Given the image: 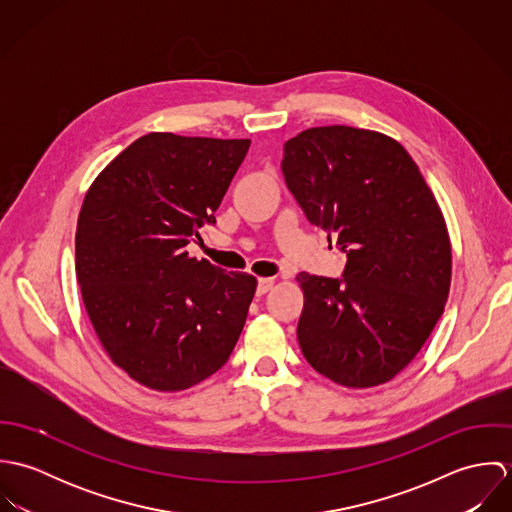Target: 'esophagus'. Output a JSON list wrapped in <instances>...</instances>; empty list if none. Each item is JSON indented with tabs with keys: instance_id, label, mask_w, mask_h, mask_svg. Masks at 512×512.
<instances>
[{
	"instance_id": "34e87169",
	"label": "esophagus",
	"mask_w": 512,
	"mask_h": 512,
	"mask_svg": "<svg viewBox=\"0 0 512 512\" xmlns=\"http://www.w3.org/2000/svg\"><path fill=\"white\" fill-rule=\"evenodd\" d=\"M274 284H276V280H274V278H260V280H258L256 293H258V295H264V293H268L272 288H274Z\"/></svg>"
}]
</instances>
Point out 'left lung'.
<instances>
[{
    "label": "left lung",
    "mask_w": 512,
    "mask_h": 512,
    "mask_svg": "<svg viewBox=\"0 0 512 512\" xmlns=\"http://www.w3.org/2000/svg\"><path fill=\"white\" fill-rule=\"evenodd\" d=\"M282 171L307 220L347 254L343 278L297 276L303 357L347 388L392 380L428 341L451 284L432 189L396 140L353 126L299 132Z\"/></svg>",
    "instance_id": "8db88e82"
}]
</instances>
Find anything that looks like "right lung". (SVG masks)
<instances>
[{
    "label": "right lung",
    "instance_id": "right-lung-1",
    "mask_svg": "<svg viewBox=\"0 0 512 512\" xmlns=\"http://www.w3.org/2000/svg\"><path fill=\"white\" fill-rule=\"evenodd\" d=\"M250 140L151 132L116 155L86 191L76 222V280L94 333L132 380L187 390L224 365L256 278L191 258L215 224Z\"/></svg>",
    "mask_w": 512,
    "mask_h": 512
}]
</instances>
